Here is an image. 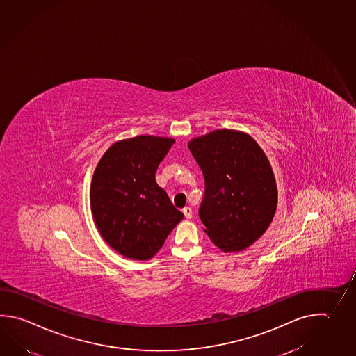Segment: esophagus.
Returning <instances> with one entry per match:
<instances>
[{
    "instance_id": "obj_1",
    "label": "esophagus",
    "mask_w": 356,
    "mask_h": 356,
    "mask_svg": "<svg viewBox=\"0 0 356 356\" xmlns=\"http://www.w3.org/2000/svg\"><path fill=\"white\" fill-rule=\"evenodd\" d=\"M182 213H184V216L186 219H190V218L193 217V209L190 208V207H185L184 209H182Z\"/></svg>"
}]
</instances>
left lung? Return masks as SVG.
Masks as SVG:
<instances>
[{
  "mask_svg": "<svg viewBox=\"0 0 356 356\" xmlns=\"http://www.w3.org/2000/svg\"><path fill=\"white\" fill-rule=\"evenodd\" d=\"M188 147L205 181L204 232L223 252L246 250L275 214L277 189L266 154L250 134L233 129L207 133Z\"/></svg>",
  "mask_w": 356,
  "mask_h": 356,
  "instance_id": "obj_1",
  "label": "left lung"
}]
</instances>
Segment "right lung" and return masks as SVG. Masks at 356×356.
I'll list each match as a JSON object with an SVG mask.
<instances>
[{"mask_svg":"<svg viewBox=\"0 0 356 356\" xmlns=\"http://www.w3.org/2000/svg\"><path fill=\"white\" fill-rule=\"evenodd\" d=\"M174 143V138L159 136L122 139L95 168L90 186L95 225L105 242L127 259H152L184 218L154 179Z\"/></svg>","mask_w":356,"mask_h":356,"instance_id":"obj_1","label":"right lung"}]
</instances>
